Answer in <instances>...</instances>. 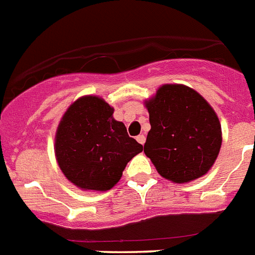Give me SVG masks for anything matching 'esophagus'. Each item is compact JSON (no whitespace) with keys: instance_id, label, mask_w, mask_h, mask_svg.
Here are the masks:
<instances>
[{"instance_id":"obj_1","label":"esophagus","mask_w":255,"mask_h":255,"mask_svg":"<svg viewBox=\"0 0 255 255\" xmlns=\"http://www.w3.org/2000/svg\"><path fill=\"white\" fill-rule=\"evenodd\" d=\"M136 140H138L140 144H144V142H146V136L143 135V134H139V135L136 136Z\"/></svg>"}]
</instances>
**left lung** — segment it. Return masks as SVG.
Wrapping results in <instances>:
<instances>
[{"instance_id":"left-lung-1","label":"left lung","mask_w":255,"mask_h":255,"mask_svg":"<svg viewBox=\"0 0 255 255\" xmlns=\"http://www.w3.org/2000/svg\"><path fill=\"white\" fill-rule=\"evenodd\" d=\"M151 130L144 143L161 177L185 184L202 177L222 147L218 115L202 95L185 85H163L144 100Z\"/></svg>"}]
</instances>
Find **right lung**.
<instances>
[{"label":"right lung","instance_id":"1","mask_svg":"<svg viewBox=\"0 0 255 255\" xmlns=\"http://www.w3.org/2000/svg\"><path fill=\"white\" fill-rule=\"evenodd\" d=\"M104 99L86 95L66 109L54 136V155L65 177L82 190L107 191L126 164L143 151Z\"/></svg>","mask_w":255,"mask_h":255}]
</instances>
